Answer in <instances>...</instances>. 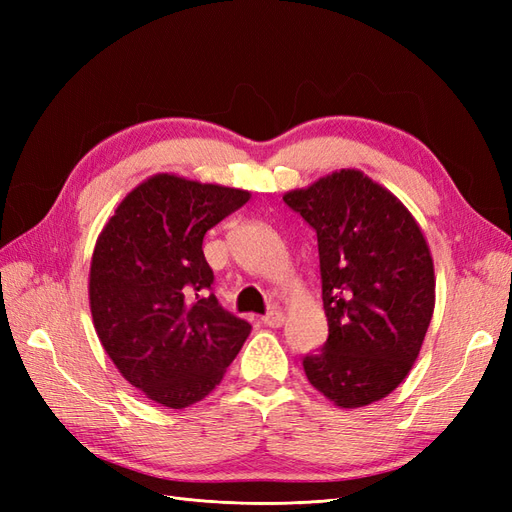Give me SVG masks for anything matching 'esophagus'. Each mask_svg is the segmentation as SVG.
<instances>
[{
	"instance_id": "esophagus-1",
	"label": "esophagus",
	"mask_w": 512,
	"mask_h": 512,
	"mask_svg": "<svg viewBox=\"0 0 512 512\" xmlns=\"http://www.w3.org/2000/svg\"><path fill=\"white\" fill-rule=\"evenodd\" d=\"M262 322L267 324V327H271V329H277V327H282L284 324V314L280 312V309H271V312L262 318Z\"/></svg>"
}]
</instances>
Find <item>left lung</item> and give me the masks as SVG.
Returning <instances> with one entry per match:
<instances>
[{"label": "left lung", "instance_id": "1", "mask_svg": "<svg viewBox=\"0 0 512 512\" xmlns=\"http://www.w3.org/2000/svg\"><path fill=\"white\" fill-rule=\"evenodd\" d=\"M316 230L329 339L307 354L309 384L339 408H363L404 382L436 305L433 258L401 200L342 168L284 194Z\"/></svg>", "mask_w": 512, "mask_h": 512}]
</instances>
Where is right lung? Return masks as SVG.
Returning a JSON list of instances; mask_svg holds the SVG:
<instances>
[{
  "label": "right lung",
  "instance_id": "obj_1",
  "mask_svg": "<svg viewBox=\"0 0 512 512\" xmlns=\"http://www.w3.org/2000/svg\"><path fill=\"white\" fill-rule=\"evenodd\" d=\"M250 192L158 173L126 194L98 235L89 307L106 354L138 391L183 410L226 374L252 327L218 303L205 232Z\"/></svg>",
  "mask_w": 512,
  "mask_h": 512
}]
</instances>
